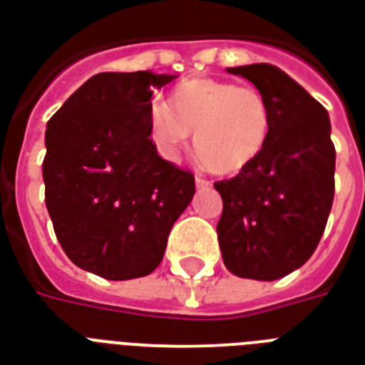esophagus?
<instances>
[{"instance_id":"esophagus-1","label":"esophagus","mask_w":365,"mask_h":365,"mask_svg":"<svg viewBox=\"0 0 365 365\" xmlns=\"http://www.w3.org/2000/svg\"><path fill=\"white\" fill-rule=\"evenodd\" d=\"M210 186H212V182H207L202 177H196V188H210Z\"/></svg>"}]
</instances>
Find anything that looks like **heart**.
<instances>
[{
	"label": "heart",
	"instance_id": "heart-1",
	"mask_svg": "<svg viewBox=\"0 0 365 365\" xmlns=\"http://www.w3.org/2000/svg\"><path fill=\"white\" fill-rule=\"evenodd\" d=\"M269 130V108L259 90L207 76L177 84L167 108L155 106L148 120V136L163 160H179L194 133V153L217 175L252 165L264 152Z\"/></svg>",
	"mask_w": 365,
	"mask_h": 365
}]
</instances>
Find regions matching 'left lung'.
<instances>
[{
	"mask_svg": "<svg viewBox=\"0 0 365 365\" xmlns=\"http://www.w3.org/2000/svg\"><path fill=\"white\" fill-rule=\"evenodd\" d=\"M267 101L264 152L231 180L217 237L223 264L242 279L275 281L302 267L319 245L335 194V146L327 109L269 63L229 67Z\"/></svg>",
	"mask_w": 365,
	"mask_h": 365,
	"instance_id": "8db88e82",
	"label": "left lung"
}]
</instances>
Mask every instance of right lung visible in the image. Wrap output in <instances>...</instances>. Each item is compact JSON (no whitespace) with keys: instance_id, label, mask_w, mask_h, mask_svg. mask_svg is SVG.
Wrapping results in <instances>:
<instances>
[{"instance_id":"right-lung-1","label":"right lung","mask_w":365,"mask_h":365,"mask_svg":"<svg viewBox=\"0 0 365 365\" xmlns=\"http://www.w3.org/2000/svg\"><path fill=\"white\" fill-rule=\"evenodd\" d=\"M177 75L100 73L48 120L42 175L57 240L81 269L109 281L150 275L196 192L161 160L148 120L153 90Z\"/></svg>"}]
</instances>
